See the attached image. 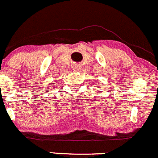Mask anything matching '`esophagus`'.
Masks as SVG:
<instances>
[{
    "mask_svg": "<svg viewBox=\"0 0 158 158\" xmlns=\"http://www.w3.org/2000/svg\"><path fill=\"white\" fill-rule=\"evenodd\" d=\"M73 70L75 71H79L80 70H81V66L78 64H74V66H73Z\"/></svg>",
    "mask_w": 158,
    "mask_h": 158,
    "instance_id": "1",
    "label": "esophagus"
}]
</instances>
